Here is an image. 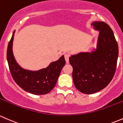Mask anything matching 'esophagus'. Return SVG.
<instances>
[{"mask_svg":"<svg viewBox=\"0 0 123 123\" xmlns=\"http://www.w3.org/2000/svg\"><path fill=\"white\" fill-rule=\"evenodd\" d=\"M69 57H70L69 54H64V58H65L66 62L67 63H69Z\"/></svg>","mask_w":123,"mask_h":123,"instance_id":"34e87169","label":"esophagus"}]
</instances>
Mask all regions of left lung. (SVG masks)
Wrapping results in <instances>:
<instances>
[{"label":"left lung","mask_w":123,"mask_h":123,"mask_svg":"<svg viewBox=\"0 0 123 123\" xmlns=\"http://www.w3.org/2000/svg\"><path fill=\"white\" fill-rule=\"evenodd\" d=\"M91 25L99 32L96 49L69 57L74 86L85 94L99 92L110 83L114 76L118 56V44L108 24L95 21Z\"/></svg>","instance_id":"obj_1"}]
</instances>
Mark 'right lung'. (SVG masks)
<instances>
[{
    "mask_svg": "<svg viewBox=\"0 0 123 123\" xmlns=\"http://www.w3.org/2000/svg\"><path fill=\"white\" fill-rule=\"evenodd\" d=\"M15 30L9 42L7 60L13 80L24 91L34 95L49 93L55 86L62 68L66 64L64 55L53 62L47 68L33 71L26 70L18 64L13 54L12 46Z\"/></svg>",
    "mask_w": 123,
    "mask_h": 123,
    "instance_id": "1",
    "label": "right lung"
}]
</instances>
